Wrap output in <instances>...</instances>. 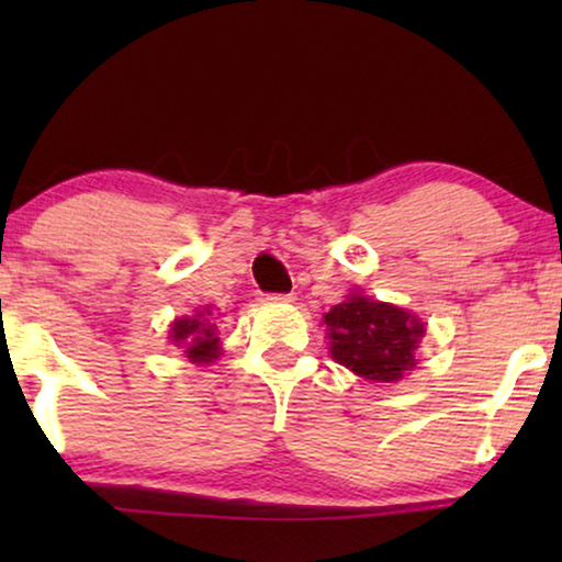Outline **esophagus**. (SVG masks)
<instances>
[{
    "instance_id": "obj_1",
    "label": "esophagus",
    "mask_w": 562,
    "mask_h": 562,
    "mask_svg": "<svg viewBox=\"0 0 562 562\" xmlns=\"http://www.w3.org/2000/svg\"><path fill=\"white\" fill-rule=\"evenodd\" d=\"M271 302H294V294H271Z\"/></svg>"
}]
</instances>
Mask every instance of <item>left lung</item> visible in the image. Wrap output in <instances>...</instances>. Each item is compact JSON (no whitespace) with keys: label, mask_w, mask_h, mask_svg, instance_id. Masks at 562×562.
<instances>
[{"label":"left lung","mask_w":562,"mask_h":562,"mask_svg":"<svg viewBox=\"0 0 562 562\" xmlns=\"http://www.w3.org/2000/svg\"><path fill=\"white\" fill-rule=\"evenodd\" d=\"M322 322L327 325L329 356L360 379L394 383L417 366L425 322L402 306L352 291Z\"/></svg>","instance_id":"8db88e82"}]
</instances>
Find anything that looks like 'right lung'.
Returning <instances> with one entry per match:
<instances>
[{
    "mask_svg": "<svg viewBox=\"0 0 562 562\" xmlns=\"http://www.w3.org/2000/svg\"><path fill=\"white\" fill-rule=\"evenodd\" d=\"M171 340L173 345L183 348L191 363H212L222 356V342H220V329L212 319V310L196 312L194 317L176 319L171 325Z\"/></svg>",
    "mask_w": 562,
    "mask_h": 562,
    "instance_id": "right-lung-1",
    "label": "right lung"
}]
</instances>
